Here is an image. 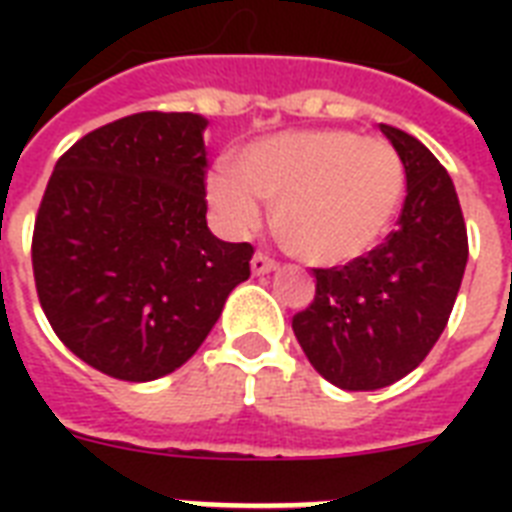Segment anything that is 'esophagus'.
Returning a JSON list of instances; mask_svg holds the SVG:
<instances>
[{
  "mask_svg": "<svg viewBox=\"0 0 512 512\" xmlns=\"http://www.w3.org/2000/svg\"><path fill=\"white\" fill-rule=\"evenodd\" d=\"M249 268H252V273H255V276H265V273H268L273 268L271 257L263 255V252H257V255L252 257V263H249Z\"/></svg>",
  "mask_w": 512,
  "mask_h": 512,
  "instance_id": "1",
  "label": "esophagus"
}]
</instances>
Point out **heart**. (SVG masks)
Listing matches in <instances>:
<instances>
[{
  "label": "heart",
  "instance_id": "1",
  "mask_svg": "<svg viewBox=\"0 0 512 512\" xmlns=\"http://www.w3.org/2000/svg\"><path fill=\"white\" fill-rule=\"evenodd\" d=\"M329 180H332V193H329V223L332 231L324 228V217L313 209H305L303 204H295L284 225V239L297 252L316 255L329 236L332 247L358 249L369 239L374 228L377 212L372 207V199L366 193L364 172L350 159L348 151H332L329 154Z\"/></svg>",
  "mask_w": 512,
  "mask_h": 512
}]
</instances>
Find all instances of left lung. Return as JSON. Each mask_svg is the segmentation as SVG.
Masks as SVG:
<instances>
[{
  "label": "left lung",
  "instance_id": "left-lung-1",
  "mask_svg": "<svg viewBox=\"0 0 512 512\" xmlns=\"http://www.w3.org/2000/svg\"><path fill=\"white\" fill-rule=\"evenodd\" d=\"M201 114L124 116L60 156L34 225L31 263L47 321L74 356L148 382L207 340L249 244L207 225Z\"/></svg>",
  "mask_w": 512,
  "mask_h": 512
}]
</instances>
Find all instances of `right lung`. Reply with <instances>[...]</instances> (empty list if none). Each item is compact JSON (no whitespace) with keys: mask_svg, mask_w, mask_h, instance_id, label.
<instances>
[{"mask_svg":"<svg viewBox=\"0 0 512 512\" xmlns=\"http://www.w3.org/2000/svg\"><path fill=\"white\" fill-rule=\"evenodd\" d=\"M380 132L406 175L398 228L366 257L316 273L313 303L292 319L313 369L342 390L388 388L417 369L444 332L468 265L465 220L446 170L412 135Z\"/></svg>","mask_w":512,"mask_h":512,"instance_id":"1","label":"right lung"}]
</instances>
